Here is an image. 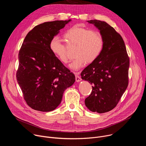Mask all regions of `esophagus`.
<instances>
[{
    "mask_svg": "<svg viewBox=\"0 0 146 146\" xmlns=\"http://www.w3.org/2000/svg\"><path fill=\"white\" fill-rule=\"evenodd\" d=\"M76 82H80V81H81V77L79 76V73H76Z\"/></svg>",
    "mask_w": 146,
    "mask_h": 146,
    "instance_id": "1",
    "label": "esophagus"
}]
</instances>
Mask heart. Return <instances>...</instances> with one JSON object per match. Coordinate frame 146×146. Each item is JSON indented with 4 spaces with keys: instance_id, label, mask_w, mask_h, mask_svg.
I'll return each mask as SVG.
<instances>
[{
    "instance_id": "b5f03b06",
    "label": "heart",
    "mask_w": 146,
    "mask_h": 146,
    "mask_svg": "<svg viewBox=\"0 0 146 146\" xmlns=\"http://www.w3.org/2000/svg\"><path fill=\"white\" fill-rule=\"evenodd\" d=\"M67 46H75V58L69 64L73 70H78L85 64H91L100 55L105 42L101 33L98 31L90 30L80 25H76L69 29L64 35ZM49 48L55 56L63 64L68 60L66 46L62 43L59 37L51 38Z\"/></svg>"
}]
</instances>
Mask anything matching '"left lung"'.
Masks as SVG:
<instances>
[{"label": "left lung", "instance_id": "1", "mask_svg": "<svg viewBox=\"0 0 146 146\" xmlns=\"http://www.w3.org/2000/svg\"><path fill=\"white\" fill-rule=\"evenodd\" d=\"M87 22L100 31L105 44L99 58L81 73L92 84L85 104L90 111L103 113L117 106L128 86L129 58L121 36L112 27L97 19Z\"/></svg>", "mask_w": 146, "mask_h": 146}]
</instances>
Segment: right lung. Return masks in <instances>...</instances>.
Masks as SVG:
<instances>
[{
  "instance_id": "add662e5",
  "label": "right lung",
  "mask_w": 146,
  "mask_h": 146,
  "mask_svg": "<svg viewBox=\"0 0 146 146\" xmlns=\"http://www.w3.org/2000/svg\"><path fill=\"white\" fill-rule=\"evenodd\" d=\"M71 19L39 24L26 36L19 54L16 77L27 105L40 111L55 110L75 76L51 52L50 41Z\"/></svg>"
}]
</instances>
